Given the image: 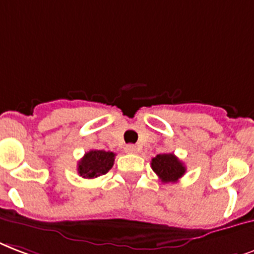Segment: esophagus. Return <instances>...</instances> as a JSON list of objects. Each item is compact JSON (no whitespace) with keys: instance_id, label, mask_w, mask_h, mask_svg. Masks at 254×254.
Instances as JSON below:
<instances>
[{"instance_id":"esophagus-1","label":"esophagus","mask_w":254,"mask_h":254,"mask_svg":"<svg viewBox=\"0 0 254 254\" xmlns=\"http://www.w3.org/2000/svg\"><path fill=\"white\" fill-rule=\"evenodd\" d=\"M126 152H128V154H136L137 147L135 144H127L126 145Z\"/></svg>"}]
</instances>
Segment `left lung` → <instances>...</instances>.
Instances as JSON below:
<instances>
[{"instance_id":"8db88e82","label":"left lung","mask_w":254,"mask_h":254,"mask_svg":"<svg viewBox=\"0 0 254 254\" xmlns=\"http://www.w3.org/2000/svg\"><path fill=\"white\" fill-rule=\"evenodd\" d=\"M151 167L163 183H176L186 174V167L174 154H159L151 160Z\"/></svg>"}]
</instances>
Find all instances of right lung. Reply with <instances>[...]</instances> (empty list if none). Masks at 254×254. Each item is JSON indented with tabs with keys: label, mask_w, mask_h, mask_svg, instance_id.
<instances>
[{
	"label": "right lung",
	"mask_w": 254,
	"mask_h": 254,
	"mask_svg": "<svg viewBox=\"0 0 254 254\" xmlns=\"http://www.w3.org/2000/svg\"><path fill=\"white\" fill-rule=\"evenodd\" d=\"M114 159V152L103 149H91L78 162V174L84 179L99 178L113 168Z\"/></svg>",
	"instance_id": "right-lung-1"
}]
</instances>
